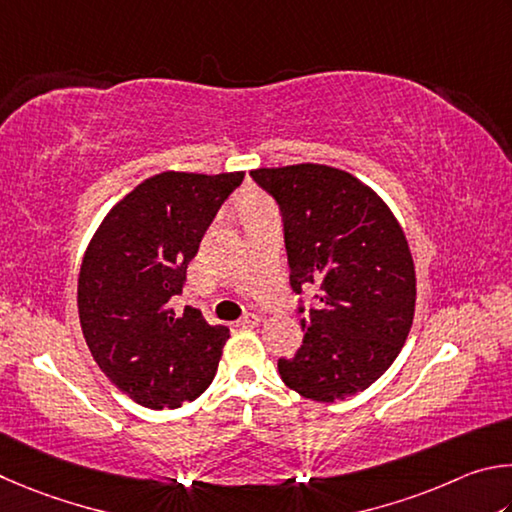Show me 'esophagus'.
I'll list each match as a JSON object with an SVG mask.
<instances>
[{"label": "esophagus", "instance_id": "34e87169", "mask_svg": "<svg viewBox=\"0 0 512 512\" xmlns=\"http://www.w3.org/2000/svg\"><path fill=\"white\" fill-rule=\"evenodd\" d=\"M258 324H261V317L254 315V312H249V315L238 319V326H258Z\"/></svg>", "mask_w": 512, "mask_h": 512}]
</instances>
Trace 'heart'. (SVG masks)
Instances as JSON below:
<instances>
[{"instance_id":"obj_1","label":"heart","mask_w":512,"mask_h":512,"mask_svg":"<svg viewBox=\"0 0 512 512\" xmlns=\"http://www.w3.org/2000/svg\"><path fill=\"white\" fill-rule=\"evenodd\" d=\"M261 206H265V204H261L258 200H247L245 202V213L247 211H254V209H261Z\"/></svg>"}]
</instances>
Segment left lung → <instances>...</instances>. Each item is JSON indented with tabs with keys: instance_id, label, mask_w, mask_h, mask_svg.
<instances>
[{
	"instance_id": "8db88e82",
	"label": "left lung",
	"mask_w": 512,
	"mask_h": 512,
	"mask_svg": "<svg viewBox=\"0 0 512 512\" xmlns=\"http://www.w3.org/2000/svg\"><path fill=\"white\" fill-rule=\"evenodd\" d=\"M283 215L290 285H317L319 306L301 312L303 344L279 360L299 396L335 402L380 378L407 342L416 270L405 231L382 197L346 170L297 164L251 170Z\"/></svg>"
}]
</instances>
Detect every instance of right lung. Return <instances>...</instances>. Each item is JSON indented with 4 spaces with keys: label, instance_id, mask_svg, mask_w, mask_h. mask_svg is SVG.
<instances>
[{
    "label": "right lung",
    "instance_id": "1",
    "mask_svg": "<svg viewBox=\"0 0 512 512\" xmlns=\"http://www.w3.org/2000/svg\"><path fill=\"white\" fill-rule=\"evenodd\" d=\"M245 173H175L143 182L105 215L78 276V317L96 364L116 389L148 409H177L209 387L227 326L197 308L182 315L186 267Z\"/></svg>",
    "mask_w": 512,
    "mask_h": 512
}]
</instances>
